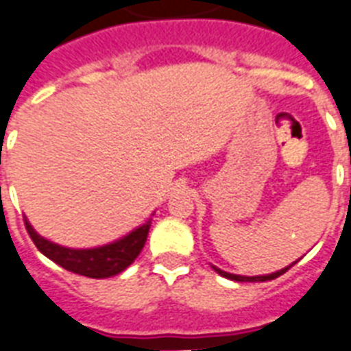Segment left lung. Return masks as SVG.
<instances>
[{
	"label": "left lung",
	"mask_w": 351,
	"mask_h": 351,
	"mask_svg": "<svg viewBox=\"0 0 351 351\" xmlns=\"http://www.w3.org/2000/svg\"><path fill=\"white\" fill-rule=\"evenodd\" d=\"M294 263H296V261H294ZM293 265H289V267H285V269H282V271L272 272V274H265V276H239V274H230V272L221 271V269H217V267H213V269H215V272H217V274H221V276H224V278H228V280H234V282H269V280H274V278L282 276L283 272H287L289 269L293 267Z\"/></svg>",
	"instance_id": "1"
}]
</instances>
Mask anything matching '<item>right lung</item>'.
I'll list each match as a JSON object with an SVG mask.
<instances>
[{"mask_svg":"<svg viewBox=\"0 0 351 351\" xmlns=\"http://www.w3.org/2000/svg\"><path fill=\"white\" fill-rule=\"evenodd\" d=\"M25 228L31 235L33 243L36 245V248L44 254L45 258H49L51 261L60 265L66 271L99 280V278L116 276V274L125 271L128 265L140 256L141 248L145 245L147 235H149L151 221H147L145 224L132 230L130 234H127L121 239L97 248L60 247L57 243H51V241L44 239L42 235L36 234L27 219Z\"/></svg>","mask_w":351,"mask_h":351,"instance_id":"right-lung-1","label":"right lung"}]
</instances>
